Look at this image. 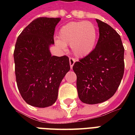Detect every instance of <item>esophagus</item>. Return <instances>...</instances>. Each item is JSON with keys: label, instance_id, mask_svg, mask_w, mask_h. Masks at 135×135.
I'll list each match as a JSON object with an SVG mask.
<instances>
[{"label": "esophagus", "instance_id": "34e87169", "mask_svg": "<svg viewBox=\"0 0 135 135\" xmlns=\"http://www.w3.org/2000/svg\"><path fill=\"white\" fill-rule=\"evenodd\" d=\"M75 61H76V59H74V58H69V64H70L71 69H72Z\"/></svg>", "mask_w": 135, "mask_h": 135}]
</instances>
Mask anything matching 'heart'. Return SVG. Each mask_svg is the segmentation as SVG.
I'll return each instance as SVG.
<instances>
[{"instance_id":"obj_1","label":"heart","mask_w":135,"mask_h":135,"mask_svg":"<svg viewBox=\"0 0 135 135\" xmlns=\"http://www.w3.org/2000/svg\"><path fill=\"white\" fill-rule=\"evenodd\" d=\"M98 38L97 28L90 22H71L64 25L59 32L57 46L66 49L71 45L72 53L76 57H85L94 50Z\"/></svg>"}]
</instances>
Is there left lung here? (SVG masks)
<instances>
[{
  "mask_svg": "<svg viewBox=\"0 0 135 135\" xmlns=\"http://www.w3.org/2000/svg\"><path fill=\"white\" fill-rule=\"evenodd\" d=\"M99 39L92 52L74 63L80 100L97 104L115 94L124 71V48L119 34L110 25L96 19Z\"/></svg>",
  "mask_w": 135,
  "mask_h": 135,
  "instance_id": "obj_1",
  "label": "left lung"
}]
</instances>
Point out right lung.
I'll list each match as a JSON object with an SVG mask.
<instances>
[{
	"label": "right lung",
	"instance_id": "obj_1",
	"mask_svg": "<svg viewBox=\"0 0 135 135\" xmlns=\"http://www.w3.org/2000/svg\"><path fill=\"white\" fill-rule=\"evenodd\" d=\"M60 20L35 19L16 40L13 59L17 87L25 102L35 107H48L56 101L60 84L70 70L67 56H52L49 49Z\"/></svg>",
	"mask_w": 135,
	"mask_h": 135
}]
</instances>
